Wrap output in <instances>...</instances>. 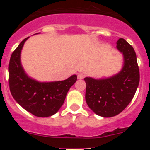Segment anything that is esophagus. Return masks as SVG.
I'll return each mask as SVG.
<instances>
[{"label":"esophagus","mask_w":150,"mask_h":150,"mask_svg":"<svg viewBox=\"0 0 150 150\" xmlns=\"http://www.w3.org/2000/svg\"><path fill=\"white\" fill-rule=\"evenodd\" d=\"M77 77H78V79H83V78L85 77V74H83V73H80V74H78Z\"/></svg>","instance_id":"1"}]
</instances>
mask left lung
Instances as JSON below:
<instances>
[{"label": "left lung", "instance_id": "8db88e82", "mask_svg": "<svg viewBox=\"0 0 150 150\" xmlns=\"http://www.w3.org/2000/svg\"><path fill=\"white\" fill-rule=\"evenodd\" d=\"M123 55L121 71L103 79L86 77V101L95 114L102 117L118 115L129 104L140 81V73L134 50L123 38L116 43Z\"/></svg>", "mask_w": 150, "mask_h": 150}]
</instances>
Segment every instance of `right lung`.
<instances>
[{"label": "right lung", "instance_id": "1", "mask_svg": "<svg viewBox=\"0 0 150 150\" xmlns=\"http://www.w3.org/2000/svg\"><path fill=\"white\" fill-rule=\"evenodd\" d=\"M28 38L21 42L10 57V92L16 101L28 112L38 117H49L59 110L67 91L76 83L77 76L74 74L65 80L55 82H39L30 77L21 63V52Z\"/></svg>", "mask_w": 150, "mask_h": 150}]
</instances>
